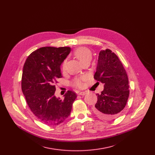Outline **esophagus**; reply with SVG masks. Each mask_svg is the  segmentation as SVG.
Instances as JSON below:
<instances>
[{"instance_id": "1", "label": "esophagus", "mask_w": 155, "mask_h": 155, "mask_svg": "<svg viewBox=\"0 0 155 155\" xmlns=\"http://www.w3.org/2000/svg\"><path fill=\"white\" fill-rule=\"evenodd\" d=\"M87 93V91H80V92H78V95H81V96H83V95H85V94H86Z\"/></svg>"}]
</instances>
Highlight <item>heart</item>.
Returning a JSON list of instances; mask_svg holds the SVG:
<instances>
[{"label": "heart", "instance_id": "b5f03b06", "mask_svg": "<svg viewBox=\"0 0 155 155\" xmlns=\"http://www.w3.org/2000/svg\"><path fill=\"white\" fill-rule=\"evenodd\" d=\"M74 54L82 64L87 62H90L92 58L91 51L86 47H79L77 48L74 51ZM65 65L66 61H64L62 64V68L63 70H65ZM85 79V77L74 78L72 81V85L77 88H81L83 87V81Z\"/></svg>", "mask_w": 155, "mask_h": 155}]
</instances>
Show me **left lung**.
I'll return each instance as SVG.
<instances>
[{
	"label": "left lung",
	"instance_id": "1",
	"mask_svg": "<svg viewBox=\"0 0 155 155\" xmlns=\"http://www.w3.org/2000/svg\"><path fill=\"white\" fill-rule=\"evenodd\" d=\"M94 78L104 84V90L97 95L93 111L101 118H116L125 107L129 96V78L118 56L111 50L99 54Z\"/></svg>",
	"mask_w": 155,
	"mask_h": 155
}]
</instances>
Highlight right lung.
I'll return each instance as SVG.
<instances>
[{"label": "right lung", "instance_id": "right-lung-1", "mask_svg": "<svg viewBox=\"0 0 155 155\" xmlns=\"http://www.w3.org/2000/svg\"><path fill=\"white\" fill-rule=\"evenodd\" d=\"M70 52L69 47H43L31 52L23 69L21 90L34 115L49 126L58 125L69 116L77 94L68 90L63 100L54 95L61 65Z\"/></svg>", "mask_w": 155, "mask_h": 155}]
</instances>
